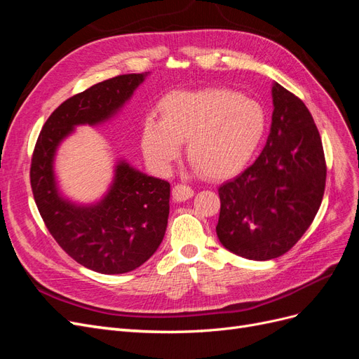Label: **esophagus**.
Masks as SVG:
<instances>
[{
    "mask_svg": "<svg viewBox=\"0 0 359 359\" xmlns=\"http://www.w3.org/2000/svg\"><path fill=\"white\" fill-rule=\"evenodd\" d=\"M192 195H194L192 188L187 187V184H176V187L172 188V200L177 203H183L192 198Z\"/></svg>",
    "mask_w": 359,
    "mask_h": 359,
    "instance_id": "34e87169",
    "label": "esophagus"
}]
</instances>
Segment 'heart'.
Masks as SVG:
<instances>
[{"mask_svg": "<svg viewBox=\"0 0 359 359\" xmlns=\"http://www.w3.org/2000/svg\"><path fill=\"white\" fill-rule=\"evenodd\" d=\"M161 119L147 116L142 149L158 170H167L188 142V158L207 179L236 176L248 165L265 133V113L255 100L229 89L177 90L159 104Z\"/></svg>", "mask_w": 359, "mask_h": 359, "instance_id": "obj_1", "label": "heart"}]
</instances>
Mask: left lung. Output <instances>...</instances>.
I'll return each instance as SVG.
<instances>
[{"instance_id": "obj_1", "label": "left lung", "mask_w": 359, "mask_h": 359, "mask_svg": "<svg viewBox=\"0 0 359 359\" xmlns=\"http://www.w3.org/2000/svg\"><path fill=\"white\" fill-rule=\"evenodd\" d=\"M271 97V126L261 155L219 188L217 238L253 261L280 257L303 237L327 179L320 135L304 102L277 82Z\"/></svg>"}]
</instances>
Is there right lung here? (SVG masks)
<instances>
[{"instance_id": "1", "label": "right lung", "mask_w": 359, "mask_h": 359, "mask_svg": "<svg viewBox=\"0 0 359 359\" xmlns=\"http://www.w3.org/2000/svg\"><path fill=\"white\" fill-rule=\"evenodd\" d=\"M149 74L104 80L64 101L46 121L32 155L31 187L46 226L74 261L102 274L133 271L156 252L168 224L170 183L118 158L106 192L79 203L61 189L56 155L77 126L116 118Z\"/></svg>"}]
</instances>
